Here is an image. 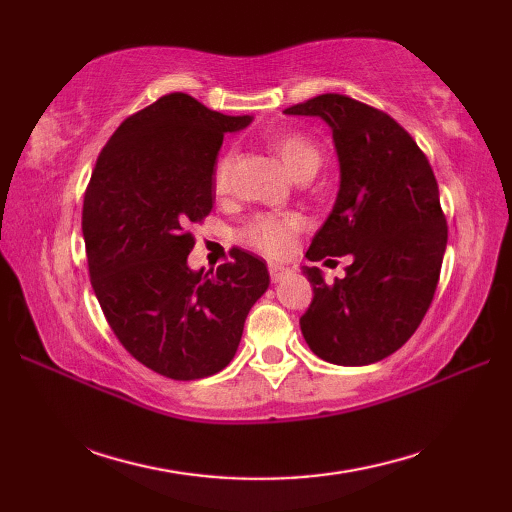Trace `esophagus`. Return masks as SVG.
Returning a JSON list of instances; mask_svg holds the SVG:
<instances>
[{
    "instance_id": "34e87169",
    "label": "esophagus",
    "mask_w": 512,
    "mask_h": 512,
    "mask_svg": "<svg viewBox=\"0 0 512 512\" xmlns=\"http://www.w3.org/2000/svg\"><path fill=\"white\" fill-rule=\"evenodd\" d=\"M268 270H270V279H273L275 284H279L281 279L290 275V268H284V266H279V264H270Z\"/></svg>"
}]
</instances>
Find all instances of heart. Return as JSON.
Listing matches in <instances>:
<instances>
[{
  "label": "heart",
  "mask_w": 512,
  "mask_h": 512,
  "mask_svg": "<svg viewBox=\"0 0 512 512\" xmlns=\"http://www.w3.org/2000/svg\"><path fill=\"white\" fill-rule=\"evenodd\" d=\"M273 147L277 151L279 160L284 162V167L290 176H295L299 171H317L321 162L319 147L303 134H295V132L279 134L273 140ZM231 169H233V154L231 151H224L213 165V189L217 193L226 191L228 178H231ZM299 228H301L299 215H292V213L255 215L253 220L244 226L242 239L248 246L262 250V253L270 257H279L288 253L292 246V237H295Z\"/></svg>",
  "instance_id": "obj_1"
}]
</instances>
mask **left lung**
Listing matches in <instances>:
<instances>
[{
  "instance_id": "1",
  "label": "left lung",
  "mask_w": 512,
  "mask_h": 512,
  "mask_svg": "<svg viewBox=\"0 0 512 512\" xmlns=\"http://www.w3.org/2000/svg\"><path fill=\"white\" fill-rule=\"evenodd\" d=\"M286 114L319 116L332 129L341 187L306 257L352 255L328 286L303 268L314 297L299 319L319 358L358 367L383 361L418 330L436 295L447 217L427 156L385 112L343 94H321Z\"/></svg>"
}]
</instances>
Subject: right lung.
I'll list each match as a JSON object with an SVG mask.
<instances>
[{
  "instance_id": "add662e5",
  "label": "right lung",
  "mask_w": 512,
  "mask_h": 512,
  "mask_svg": "<svg viewBox=\"0 0 512 512\" xmlns=\"http://www.w3.org/2000/svg\"><path fill=\"white\" fill-rule=\"evenodd\" d=\"M253 118L226 116L173 92L116 129L83 198V239L94 295L125 350L173 380L206 378L233 361L244 321L264 295V259L193 273L187 231L213 209V165L226 132Z\"/></svg>"
}]
</instances>
